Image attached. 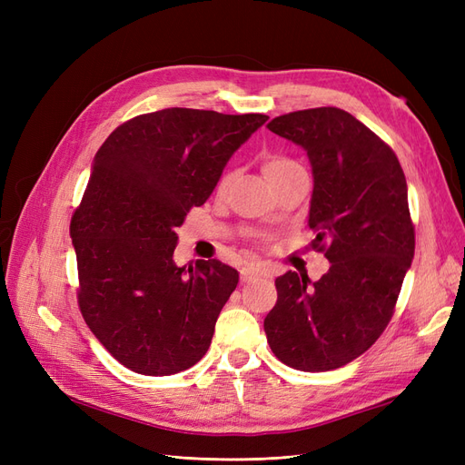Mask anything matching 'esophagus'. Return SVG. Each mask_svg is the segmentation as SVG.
<instances>
[{
    "mask_svg": "<svg viewBox=\"0 0 465 465\" xmlns=\"http://www.w3.org/2000/svg\"><path fill=\"white\" fill-rule=\"evenodd\" d=\"M258 275H260V270H258V267H252V265H244V267H241V281H242V283H248V281L256 279Z\"/></svg>",
    "mask_w": 465,
    "mask_h": 465,
    "instance_id": "1",
    "label": "esophagus"
}]
</instances>
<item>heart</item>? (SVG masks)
I'll list each match as a JSON object with an SVG mask.
<instances>
[{
  "label": "heart",
  "mask_w": 465,
  "mask_h": 465,
  "mask_svg": "<svg viewBox=\"0 0 465 465\" xmlns=\"http://www.w3.org/2000/svg\"><path fill=\"white\" fill-rule=\"evenodd\" d=\"M262 171H263V176L270 180V184L273 186L275 182H279V180H283L285 176H289V174H292V173H299V171H302V166L297 163V161H292L291 157H287V154H275V153H270V154H265V157L262 159ZM229 174H224L221 180H219V190H223L224 186H227V182H229Z\"/></svg>",
  "instance_id": "heart-1"
}]
</instances>
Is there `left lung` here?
Listing matches in <instances>:
<instances>
[{
	"label": "left lung",
	"mask_w": 465,
	"mask_h": 465,
	"mask_svg": "<svg viewBox=\"0 0 465 465\" xmlns=\"http://www.w3.org/2000/svg\"><path fill=\"white\" fill-rule=\"evenodd\" d=\"M301 145L312 166L308 227L330 270L318 281L287 272L263 330L275 357L306 372L340 369L388 326L415 254L400 161L382 139L335 106L291 112L267 124Z\"/></svg>",
	"instance_id": "obj_1"
}]
</instances>
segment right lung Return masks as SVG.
<instances>
[{
	"label": "right lung",
	"mask_w": 465,
	"mask_h": 465,
	"mask_svg": "<svg viewBox=\"0 0 465 465\" xmlns=\"http://www.w3.org/2000/svg\"><path fill=\"white\" fill-rule=\"evenodd\" d=\"M265 122L164 108L122 124L96 151L69 227L77 299L96 340L130 371L176 374L207 353L238 272L219 260L176 265L174 229Z\"/></svg>",
	"instance_id": "add662e5"
}]
</instances>
